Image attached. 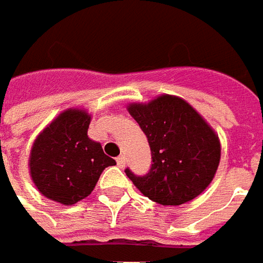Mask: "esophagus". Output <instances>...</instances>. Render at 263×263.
Wrapping results in <instances>:
<instances>
[{
  "instance_id": "34e87169",
  "label": "esophagus",
  "mask_w": 263,
  "mask_h": 263,
  "mask_svg": "<svg viewBox=\"0 0 263 263\" xmlns=\"http://www.w3.org/2000/svg\"><path fill=\"white\" fill-rule=\"evenodd\" d=\"M117 164H118V167H119V168H124V167H125V157H124V155H119V157H118Z\"/></svg>"
}]
</instances>
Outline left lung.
<instances>
[{
    "label": "left lung",
    "mask_w": 263,
    "mask_h": 263,
    "mask_svg": "<svg viewBox=\"0 0 263 263\" xmlns=\"http://www.w3.org/2000/svg\"><path fill=\"white\" fill-rule=\"evenodd\" d=\"M128 112L146 135L153 155L145 176L125 170L139 192L162 206H180L204 192L219 167L220 141L199 112L173 95L131 103Z\"/></svg>",
    "instance_id": "obj_1"
}]
</instances>
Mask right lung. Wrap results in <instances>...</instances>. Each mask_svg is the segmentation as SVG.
Wrapping results in <instances>:
<instances>
[{
    "label": "right lung",
    "instance_id": "right-lung-1",
    "mask_svg": "<svg viewBox=\"0 0 263 263\" xmlns=\"http://www.w3.org/2000/svg\"><path fill=\"white\" fill-rule=\"evenodd\" d=\"M89 124L86 110L67 109L35 138L28 167L44 197L71 206L93 192L103 170L117 164L87 137Z\"/></svg>",
    "mask_w": 263,
    "mask_h": 263
}]
</instances>
